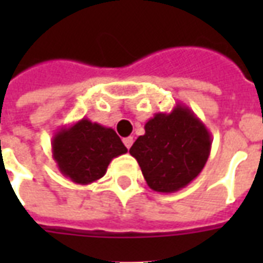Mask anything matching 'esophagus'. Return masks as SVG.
Listing matches in <instances>:
<instances>
[{
    "mask_svg": "<svg viewBox=\"0 0 263 263\" xmlns=\"http://www.w3.org/2000/svg\"><path fill=\"white\" fill-rule=\"evenodd\" d=\"M123 143L125 144V147L129 148L132 146V143H134V138L132 136H128V138H124L123 139Z\"/></svg>",
    "mask_w": 263,
    "mask_h": 263,
    "instance_id": "obj_1",
    "label": "esophagus"
}]
</instances>
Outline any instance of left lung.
<instances>
[{"label":"left lung","instance_id":"1","mask_svg":"<svg viewBox=\"0 0 263 263\" xmlns=\"http://www.w3.org/2000/svg\"><path fill=\"white\" fill-rule=\"evenodd\" d=\"M212 134L183 103L171 113H156L144 124V135L129 148L146 183L157 192L171 194L187 187L208 162Z\"/></svg>","mask_w":263,"mask_h":263}]
</instances>
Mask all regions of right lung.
I'll return each mask as SVG.
<instances>
[{
	"label": "right lung",
	"instance_id": "right-lung-1",
	"mask_svg": "<svg viewBox=\"0 0 263 263\" xmlns=\"http://www.w3.org/2000/svg\"><path fill=\"white\" fill-rule=\"evenodd\" d=\"M127 152L113 128L88 119L61 127L51 139V153L59 171L82 185L103 177L111 160Z\"/></svg>",
	"mask_w": 263,
	"mask_h": 263
}]
</instances>
